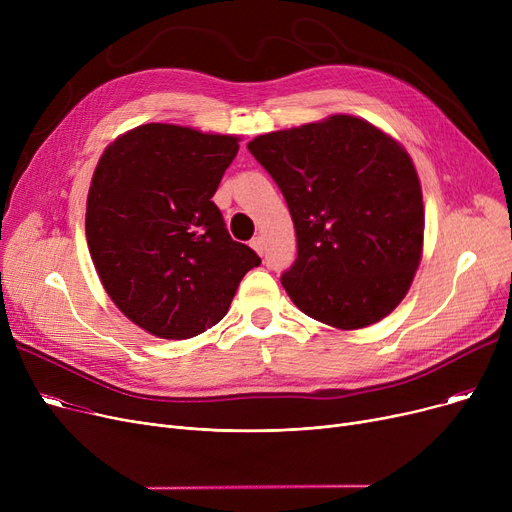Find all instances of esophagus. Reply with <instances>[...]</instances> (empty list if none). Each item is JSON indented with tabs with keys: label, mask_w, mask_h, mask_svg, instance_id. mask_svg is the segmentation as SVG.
Wrapping results in <instances>:
<instances>
[{
	"label": "esophagus",
	"mask_w": 512,
	"mask_h": 512,
	"mask_svg": "<svg viewBox=\"0 0 512 512\" xmlns=\"http://www.w3.org/2000/svg\"><path fill=\"white\" fill-rule=\"evenodd\" d=\"M251 247H253L259 255H263V247H265V245H263V238H261V236H255V238L251 240Z\"/></svg>",
	"instance_id": "1"
}]
</instances>
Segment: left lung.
Instances as JSON below:
<instances>
[{
	"instance_id": "1",
	"label": "left lung",
	"mask_w": 512,
	"mask_h": 512,
	"mask_svg": "<svg viewBox=\"0 0 512 512\" xmlns=\"http://www.w3.org/2000/svg\"><path fill=\"white\" fill-rule=\"evenodd\" d=\"M247 147L278 184L297 232V261L282 274L292 303L338 330L392 313L415 278L425 228L405 147L344 114Z\"/></svg>"
}]
</instances>
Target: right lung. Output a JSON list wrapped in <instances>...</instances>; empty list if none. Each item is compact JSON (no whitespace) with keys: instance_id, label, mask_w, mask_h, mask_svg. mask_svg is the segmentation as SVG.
I'll return each mask as SVG.
<instances>
[{"instance_id":"right-lung-1","label":"right lung","mask_w":512,"mask_h":512,"mask_svg":"<svg viewBox=\"0 0 512 512\" xmlns=\"http://www.w3.org/2000/svg\"><path fill=\"white\" fill-rule=\"evenodd\" d=\"M238 137L143 124L107 147L87 197V242L114 305L145 332L184 340L215 326L259 255L211 201Z\"/></svg>"}]
</instances>
